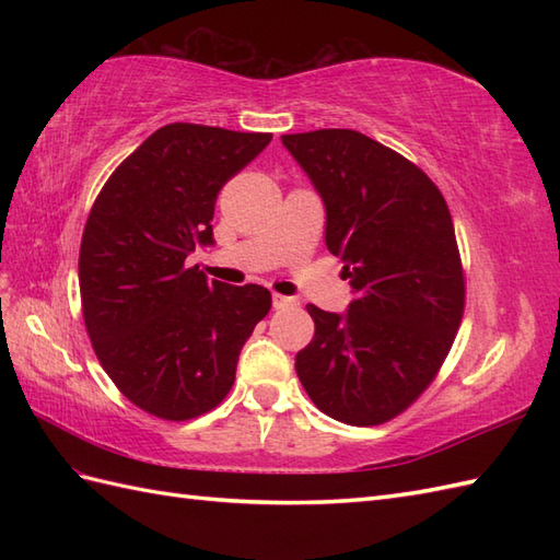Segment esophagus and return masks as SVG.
Listing matches in <instances>:
<instances>
[{"label": "esophagus", "mask_w": 560, "mask_h": 560, "mask_svg": "<svg viewBox=\"0 0 560 560\" xmlns=\"http://www.w3.org/2000/svg\"><path fill=\"white\" fill-rule=\"evenodd\" d=\"M271 305H273V311H287V307H293V305H295V301L291 299V295L273 293V295H271Z\"/></svg>", "instance_id": "34e87169"}]
</instances>
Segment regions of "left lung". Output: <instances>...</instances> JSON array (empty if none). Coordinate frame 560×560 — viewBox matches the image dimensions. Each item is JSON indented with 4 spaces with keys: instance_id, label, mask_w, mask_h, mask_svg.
<instances>
[{
    "instance_id": "8db88e82",
    "label": "left lung",
    "mask_w": 560,
    "mask_h": 560,
    "mask_svg": "<svg viewBox=\"0 0 560 560\" xmlns=\"http://www.w3.org/2000/svg\"><path fill=\"white\" fill-rule=\"evenodd\" d=\"M327 213L325 243L353 301L307 305L315 337L295 373L319 411L349 425L395 419L455 341L464 277L452 217L421 168L355 129L283 135Z\"/></svg>"
}]
</instances>
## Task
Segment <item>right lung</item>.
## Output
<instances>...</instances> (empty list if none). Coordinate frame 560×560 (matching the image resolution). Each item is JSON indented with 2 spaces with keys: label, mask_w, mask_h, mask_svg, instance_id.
<instances>
[{
  "label": "right lung",
  "mask_w": 560,
  "mask_h": 560,
  "mask_svg": "<svg viewBox=\"0 0 560 560\" xmlns=\"http://www.w3.org/2000/svg\"><path fill=\"white\" fill-rule=\"evenodd\" d=\"M269 141L165 125L120 163L89 213L79 289L93 351L117 389L159 419L187 421L217 407L271 307L265 287H225L185 267L197 245H213L221 187Z\"/></svg>",
  "instance_id": "1"
}]
</instances>
